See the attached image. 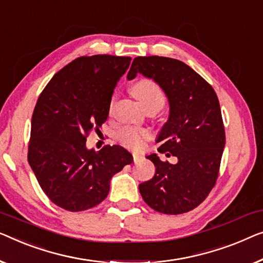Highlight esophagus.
<instances>
[{
  "mask_svg": "<svg viewBox=\"0 0 263 263\" xmlns=\"http://www.w3.org/2000/svg\"><path fill=\"white\" fill-rule=\"evenodd\" d=\"M142 159H143L142 155H140V154H133V160H134L135 163L140 162Z\"/></svg>",
  "mask_w": 263,
  "mask_h": 263,
  "instance_id": "1",
  "label": "esophagus"
}]
</instances>
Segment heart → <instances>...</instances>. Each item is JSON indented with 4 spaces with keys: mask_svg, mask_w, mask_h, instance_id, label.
Returning <instances> with one entry per match:
<instances>
[{
    "mask_svg": "<svg viewBox=\"0 0 263 263\" xmlns=\"http://www.w3.org/2000/svg\"><path fill=\"white\" fill-rule=\"evenodd\" d=\"M132 92L138 98L144 109H161L165 104L166 97L157 83L151 79H140L132 86ZM151 138L147 129L136 127H123L116 133V139L121 144L133 151H139L146 141Z\"/></svg>",
    "mask_w": 263,
    "mask_h": 263,
    "instance_id": "heart-1",
    "label": "heart"
}]
</instances>
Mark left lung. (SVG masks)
<instances>
[{"mask_svg":"<svg viewBox=\"0 0 263 263\" xmlns=\"http://www.w3.org/2000/svg\"><path fill=\"white\" fill-rule=\"evenodd\" d=\"M141 73L153 79L168 98L170 116L157 142L177 163L148 155L155 166L151 180L139 185L142 199L166 215L193 210L214 187L226 146V132L218 97L212 86L180 60L166 57H136L127 78Z\"/></svg>","mask_w":263,"mask_h":263,"instance_id":"1","label":"left lung"}]
</instances>
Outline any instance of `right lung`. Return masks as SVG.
Returning a JSON list of instances; mask_svg holds the SVG:
<instances>
[{
  "label": "right lung",
  "instance_id": "right-lung-1",
  "mask_svg": "<svg viewBox=\"0 0 263 263\" xmlns=\"http://www.w3.org/2000/svg\"><path fill=\"white\" fill-rule=\"evenodd\" d=\"M130 57L97 54L74 59L53 76L34 108L28 162L52 203L71 212L96 206L110 180L133 157L121 146L87 149L86 138L109 115L114 89Z\"/></svg>",
  "mask_w": 263,
  "mask_h": 263
}]
</instances>
